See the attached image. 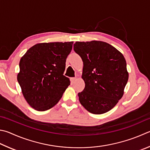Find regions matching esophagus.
Here are the masks:
<instances>
[{
  "label": "esophagus",
  "instance_id": "1",
  "mask_svg": "<svg viewBox=\"0 0 150 150\" xmlns=\"http://www.w3.org/2000/svg\"><path fill=\"white\" fill-rule=\"evenodd\" d=\"M75 80H76V78L75 77H71L70 78V81H71V83L74 82Z\"/></svg>",
  "mask_w": 150,
  "mask_h": 150
}]
</instances>
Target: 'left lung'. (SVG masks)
Here are the masks:
<instances>
[{"label": "left lung", "instance_id": "left-lung-1", "mask_svg": "<svg viewBox=\"0 0 150 150\" xmlns=\"http://www.w3.org/2000/svg\"><path fill=\"white\" fill-rule=\"evenodd\" d=\"M73 49L82 58L85 87L78 96L90 113L102 114L115 106L123 95L129 79L122 54L102 41L76 42Z\"/></svg>", "mask_w": 150, "mask_h": 150}]
</instances>
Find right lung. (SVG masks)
Returning a JSON list of instances; mask_svg holds the SVG:
<instances>
[{
	"mask_svg": "<svg viewBox=\"0 0 150 150\" xmlns=\"http://www.w3.org/2000/svg\"><path fill=\"white\" fill-rule=\"evenodd\" d=\"M73 42L40 43L21 58L18 81L29 104L38 111L55 105L70 84L64 75Z\"/></svg>",
	"mask_w": 150,
	"mask_h": 150,
	"instance_id": "right-lung-1",
	"label": "right lung"
}]
</instances>
